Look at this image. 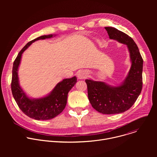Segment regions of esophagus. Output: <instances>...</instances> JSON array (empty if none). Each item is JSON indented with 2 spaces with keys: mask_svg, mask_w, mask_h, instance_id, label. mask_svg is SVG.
Returning a JSON list of instances; mask_svg holds the SVG:
<instances>
[{
  "mask_svg": "<svg viewBox=\"0 0 157 157\" xmlns=\"http://www.w3.org/2000/svg\"><path fill=\"white\" fill-rule=\"evenodd\" d=\"M87 73L84 70H80L78 73V78L80 79L86 78L87 77Z\"/></svg>",
  "mask_w": 157,
  "mask_h": 157,
  "instance_id": "1",
  "label": "esophagus"
}]
</instances>
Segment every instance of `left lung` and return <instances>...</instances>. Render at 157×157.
<instances>
[{
  "instance_id": "8db88e82",
  "label": "left lung",
  "mask_w": 157,
  "mask_h": 157,
  "mask_svg": "<svg viewBox=\"0 0 157 157\" xmlns=\"http://www.w3.org/2000/svg\"><path fill=\"white\" fill-rule=\"evenodd\" d=\"M109 38L127 45L132 65L124 82L111 86L102 81L86 79L89 101L93 107L104 114H119L129 109L136 102L142 89L143 59L133 39L114 27H105Z\"/></svg>"
}]
</instances>
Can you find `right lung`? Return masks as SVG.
<instances>
[{"label": "right lung", "mask_w": 157, "mask_h": 157, "mask_svg": "<svg viewBox=\"0 0 157 157\" xmlns=\"http://www.w3.org/2000/svg\"><path fill=\"white\" fill-rule=\"evenodd\" d=\"M53 36L43 35L29 41L19 52L13 64L11 82L12 95L20 110L25 115L35 120H49L59 115L66 107L69 91L77 82L76 76L64 79L56 85L48 95L38 99L29 98L20 86L18 69L22 53L34 41L50 38Z\"/></svg>", "instance_id": "right-lung-1"}]
</instances>
